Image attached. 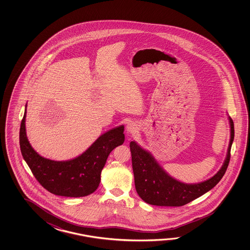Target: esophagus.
Returning <instances> with one entry per match:
<instances>
[{
  "label": "esophagus",
  "mask_w": 250,
  "mask_h": 250,
  "mask_svg": "<svg viewBox=\"0 0 250 250\" xmlns=\"http://www.w3.org/2000/svg\"><path fill=\"white\" fill-rule=\"evenodd\" d=\"M126 130H127V134H136L138 132V125L134 122H130V123H127V127H126Z\"/></svg>",
  "instance_id": "1"
}]
</instances>
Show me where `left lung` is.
<instances>
[{"label": "left lung", "instance_id": "left-lung-1", "mask_svg": "<svg viewBox=\"0 0 250 250\" xmlns=\"http://www.w3.org/2000/svg\"><path fill=\"white\" fill-rule=\"evenodd\" d=\"M230 139L226 159L222 168L208 181L186 184L170 177L154 160L152 154L135 141L129 144L132 157L135 187L138 196L149 205L159 207H181L212 189L223 178L228 168L230 148L234 139V123L229 117Z\"/></svg>", "mask_w": 250, "mask_h": 250}]
</instances>
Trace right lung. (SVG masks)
<instances>
[{
	"instance_id": "obj_1",
	"label": "right lung",
	"mask_w": 250,
	"mask_h": 250,
	"mask_svg": "<svg viewBox=\"0 0 250 250\" xmlns=\"http://www.w3.org/2000/svg\"><path fill=\"white\" fill-rule=\"evenodd\" d=\"M26 112L27 110L20 130L21 151L38 182L48 191L62 197H85L96 191L108 155L124 142V126L103 134L89 148L74 159L53 161L39 155L28 142L25 126Z\"/></svg>"
}]
</instances>
